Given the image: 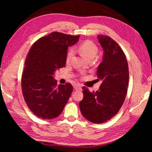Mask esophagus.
<instances>
[{"instance_id": "esophagus-1", "label": "esophagus", "mask_w": 152, "mask_h": 152, "mask_svg": "<svg viewBox=\"0 0 152 152\" xmlns=\"http://www.w3.org/2000/svg\"><path fill=\"white\" fill-rule=\"evenodd\" d=\"M74 89L76 91H80L82 89V86L79 85V84L75 85V86H74Z\"/></svg>"}]
</instances>
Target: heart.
Listing matches in <instances>:
<instances>
[{
    "instance_id": "b5f03b06",
    "label": "heart",
    "mask_w": 152,
    "mask_h": 152,
    "mask_svg": "<svg viewBox=\"0 0 152 152\" xmlns=\"http://www.w3.org/2000/svg\"><path fill=\"white\" fill-rule=\"evenodd\" d=\"M79 50L86 59H94L98 53V48L96 44L90 40H86L79 45ZM75 51L73 48L69 49L66 54V61L69 62L74 55Z\"/></svg>"
}]
</instances>
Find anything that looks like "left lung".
Here are the masks:
<instances>
[{
    "instance_id": "obj_1",
    "label": "left lung",
    "mask_w": 152,
    "mask_h": 152,
    "mask_svg": "<svg viewBox=\"0 0 152 152\" xmlns=\"http://www.w3.org/2000/svg\"><path fill=\"white\" fill-rule=\"evenodd\" d=\"M103 50L102 62L97 69L99 90L91 93L83 87L84 98L79 103L82 115L95 124H102L118 113L127 94L129 68L126 55L119 45L108 36L98 35Z\"/></svg>"
}]
</instances>
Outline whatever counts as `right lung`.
I'll return each instance as SVG.
<instances>
[{
  "label": "right lung",
  "instance_id": "add662e5",
  "mask_svg": "<svg viewBox=\"0 0 152 152\" xmlns=\"http://www.w3.org/2000/svg\"><path fill=\"white\" fill-rule=\"evenodd\" d=\"M79 37L53 32L36 41L27 54L21 78L23 95L31 112L40 118L58 117L68 103L72 84L58 86L54 76L65 66L68 48Z\"/></svg>",
  "mask_w": 152,
  "mask_h": 152
}]
</instances>
